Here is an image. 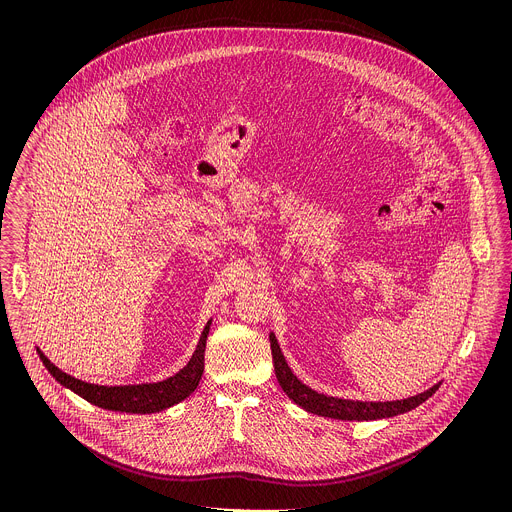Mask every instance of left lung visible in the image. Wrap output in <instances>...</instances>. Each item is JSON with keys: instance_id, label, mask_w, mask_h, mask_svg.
Returning a JSON list of instances; mask_svg holds the SVG:
<instances>
[{"instance_id": "left-lung-1", "label": "left lung", "mask_w": 512, "mask_h": 512, "mask_svg": "<svg viewBox=\"0 0 512 512\" xmlns=\"http://www.w3.org/2000/svg\"><path fill=\"white\" fill-rule=\"evenodd\" d=\"M268 340H270L272 363H274V372H276L280 388L292 399L295 405H299L307 413L318 414V416H328V418H336V420H380V418H390V416L413 411L418 405H422L428 397H432L441 386V382H438L430 390L416 393V395L407 397V399H397V401H353V399H341V397L324 395V393H318L313 388H309L307 384H303L293 374L292 368L286 363V357L282 355V349L278 345L274 332L268 334Z\"/></svg>"}]
</instances>
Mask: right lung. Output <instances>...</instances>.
I'll use <instances>...</instances> for the list:
<instances>
[{
	"instance_id": "right-lung-1",
	"label": "right lung",
	"mask_w": 512,
	"mask_h": 512,
	"mask_svg": "<svg viewBox=\"0 0 512 512\" xmlns=\"http://www.w3.org/2000/svg\"><path fill=\"white\" fill-rule=\"evenodd\" d=\"M211 324H213V318L207 320L188 365L180 368L167 380L149 382V384L146 382V384H128V386H99V384L82 382L53 365L42 353L40 347H36V351L44 366L48 368L49 374L61 386L74 391L76 395H80L82 399H86L88 403L96 405L99 409L115 411V413H159V411L171 409L172 405L190 397L199 386V380L203 376V366H205V343H207Z\"/></svg>"
}]
</instances>
